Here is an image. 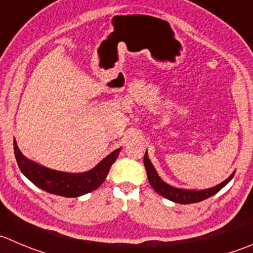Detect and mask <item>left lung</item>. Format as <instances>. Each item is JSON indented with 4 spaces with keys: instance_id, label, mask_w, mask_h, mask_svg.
<instances>
[{
    "instance_id": "8db88e82",
    "label": "left lung",
    "mask_w": 253,
    "mask_h": 253,
    "mask_svg": "<svg viewBox=\"0 0 253 253\" xmlns=\"http://www.w3.org/2000/svg\"><path fill=\"white\" fill-rule=\"evenodd\" d=\"M144 167H146L147 170V176H148L149 184L152 185V188L158 193L162 197L167 198V199L171 200L174 203H178V204H192V203H199L203 200L208 199V198L212 197L214 194H216L217 192H220L232 178H234L235 173H232L226 180H224L222 183H220L219 185L214 186V188L204 189V190H188V189H179L174 188V186L169 185V184L164 183L161 179V176L158 175V173L156 171L154 167L152 166L151 161L148 158V154H144Z\"/></svg>"
}]
</instances>
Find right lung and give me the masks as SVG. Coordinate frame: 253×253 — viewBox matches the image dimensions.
<instances>
[{
  "mask_svg": "<svg viewBox=\"0 0 253 253\" xmlns=\"http://www.w3.org/2000/svg\"><path fill=\"white\" fill-rule=\"evenodd\" d=\"M16 161L22 173L38 188L50 194L65 198H78L99 188L106 179L110 168L119 157L121 148L115 149L96 167L84 173H65L45 168L31 159L26 158L13 141Z\"/></svg>",
  "mask_w": 253,
  "mask_h": 253,
  "instance_id": "obj_1",
  "label": "right lung"
}]
</instances>
